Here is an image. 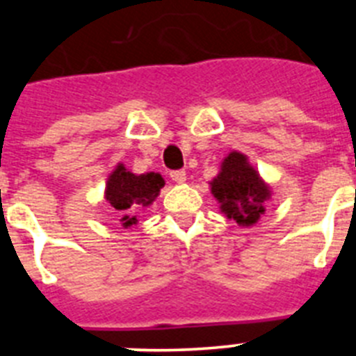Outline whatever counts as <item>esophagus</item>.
Masks as SVG:
<instances>
[{"label": "esophagus", "mask_w": 356, "mask_h": 356, "mask_svg": "<svg viewBox=\"0 0 356 356\" xmlns=\"http://www.w3.org/2000/svg\"><path fill=\"white\" fill-rule=\"evenodd\" d=\"M169 176H171V180L176 181V184H184L185 178H187V175H185L184 169H176V171H171L169 172Z\"/></svg>", "instance_id": "obj_1"}]
</instances>
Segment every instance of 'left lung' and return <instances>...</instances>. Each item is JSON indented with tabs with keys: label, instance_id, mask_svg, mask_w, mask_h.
<instances>
[{
	"label": "left lung",
	"instance_id": "left-lung-1",
	"mask_svg": "<svg viewBox=\"0 0 356 356\" xmlns=\"http://www.w3.org/2000/svg\"><path fill=\"white\" fill-rule=\"evenodd\" d=\"M212 194L221 203V212L242 226H251L266 212L264 201L269 197V187L262 184L259 172L248 163L242 153H229L213 178Z\"/></svg>",
	"mask_w": 356,
	"mask_h": 356
}]
</instances>
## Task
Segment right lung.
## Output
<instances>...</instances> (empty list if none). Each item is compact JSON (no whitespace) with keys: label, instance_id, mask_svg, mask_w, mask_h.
Here are the masks:
<instances>
[{"label":"right lung","instance_id":"right-lung-1","mask_svg":"<svg viewBox=\"0 0 356 356\" xmlns=\"http://www.w3.org/2000/svg\"><path fill=\"white\" fill-rule=\"evenodd\" d=\"M163 184H165L163 178L156 172L135 176L134 172L127 171L122 163H119L106 184V200L115 210H121L124 213L121 221L128 228L137 222V217L134 213L140 207L151 205L159 196Z\"/></svg>","mask_w":356,"mask_h":356}]
</instances>
